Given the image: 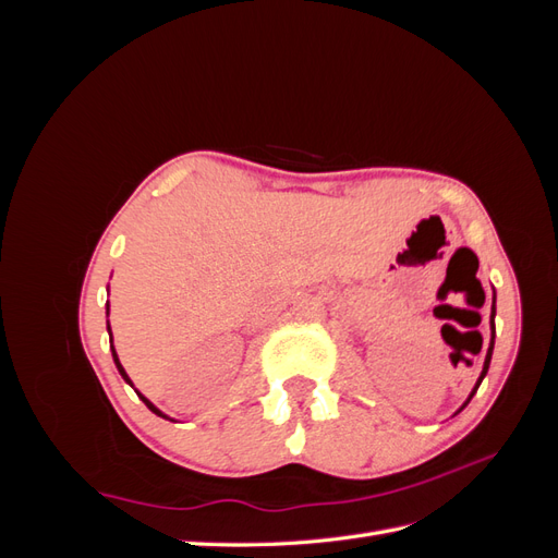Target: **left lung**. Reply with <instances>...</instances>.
Segmentation results:
<instances>
[{
  "mask_svg": "<svg viewBox=\"0 0 558 558\" xmlns=\"http://www.w3.org/2000/svg\"><path fill=\"white\" fill-rule=\"evenodd\" d=\"M494 316H496V295H494V307H492V344H488V351H486V359H484V367H482V375H480V379H477L475 388H472V393H470V398L477 393V388H480L482 379H484V377H486V373H488V363H492V353H494V335H496V326H494ZM470 398H468V402H470Z\"/></svg>",
  "mask_w": 558,
  "mask_h": 558,
  "instance_id": "left-lung-1",
  "label": "left lung"
}]
</instances>
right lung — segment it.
I'll return each mask as SVG.
<instances>
[{
	"label": "right lung",
	"mask_w": 558,
	"mask_h": 558,
	"mask_svg": "<svg viewBox=\"0 0 558 558\" xmlns=\"http://www.w3.org/2000/svg\"><path fill=\"white\" fill-rule=\"evenodd\" d=\"M107 314H109V302H107ZM107 328H109V324H107ZM109 332H111V328H109ZM111 353H113V363H116V367H118V373H121V377L132 386V381H130V377H128V373H125V369H123V365H121V361H118V356H116V349H113V344H111ZM144 402H146V408L150 410V412H154V414H158V416H165L158 408H156V404L154 402H150V400H146L142 393H137ZM167 418V416H165Z\"/></svg>",
	"instance_id": "obj_1"
}]
</instances>
